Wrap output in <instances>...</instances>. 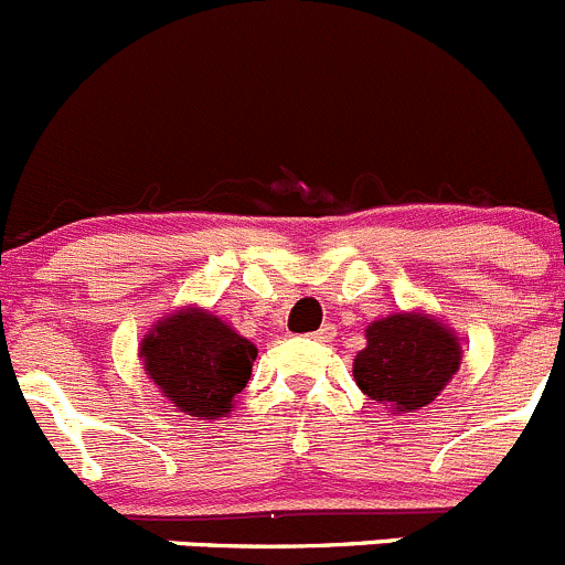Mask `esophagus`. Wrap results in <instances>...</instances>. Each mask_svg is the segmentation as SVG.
<instances>
[{"label": "esophagus", "instance_id": "1", "mask_svg": "<svg viewBox=\"0 0 565 565\" xmlns=\"http://www.w3.org/2000/svg\"><path fill=\"white\" fill-rule=\"evenodd\" d=\"M334 338V327L332 323H323L318 332H312V340H318V343H329V340Z\"/></svg>", "mask_w": 565, "mask_h": 565}]
</instances>
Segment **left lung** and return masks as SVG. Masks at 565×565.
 I'll list each match as a JSON object with an SVG mask.
<instances>
[{"label":"left lung","instance_id":"left-lung-1","mask_svg":"<svg viewBox=\"0 0 565 565\" xmlns=\"http://www.w3.org/2000/svg\"><path fill=\"white\" fill-rule=\"evenodd\" d=\"M365 340L354 356V382L393 415L431 404L461 365L456 332L426 310L379 318L367 323Z\"/></svg>","mask_w":565,"mask_h":565}]
</instances>
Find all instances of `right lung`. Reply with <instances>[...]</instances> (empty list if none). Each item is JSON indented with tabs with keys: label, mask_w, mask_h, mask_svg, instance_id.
Returning a JSON list of instances; mask_svg holds the SVG:
<instances>
[{
	"label": "right lung",
	"mask_w": 565,
	"mask_h": 565,
	"mask_svg": "<svg viewBox=\"0 0 565 565\" xmlns=\"http://www.w3.org/2000/svg\"><path fill=\"white\" fill-rule=\"evenodd\" d=\"M258 356L253 340L203 307H181L150 327L139 360L159 393L183 415L216 420L233 412Z\"/></svg>",
	"instance_id": "add662e5"
}]
</instances>
